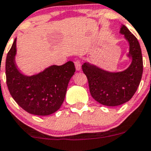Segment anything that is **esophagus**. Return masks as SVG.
<instances>
[{"mask_svg":"<svg viewBox=\"0 0 151 151\" xmlns=\"http://www.w3.org/2000/svg\"><path fill=\"white\" fill-rule=\"evenodd\" d=\"M75 66L76 68V70L81 71V64L80 60H76L75 61Z\"/></svg>","mask_w":151,"mask_h":151,"instance_id":"34e87169","label":"esophagus"}]
</instances>
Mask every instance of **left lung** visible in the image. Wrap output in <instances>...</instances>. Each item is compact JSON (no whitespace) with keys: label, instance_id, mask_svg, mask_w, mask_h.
Here are the masks:
<instances>
[{"label":"left lung","instance_id":"1","mask_svg":"<svg viewBox=\"0 0 151 151\" xmlns=\"http://www.w3.org/2000/svg\"><path fill=\"white\" fill-rule=\"evenodd\" d=\"M120 32L129 43L128 55L132 58V63L127 70L114 73L88 63L82 65L91 97L106 106H118L132 99L139 86L143 71L142 52L137 38L123 24Z\"/></svg>","mask_w":151,"mask_h":151}]
</instances>
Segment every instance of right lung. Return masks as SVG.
I'll return each instance as SVG.
<instances>
[{"label":"right lung","mask_w":151,"mask_h":151,"mask_svg":"<svg viewBox=\"0 0 151 151\" xmlns=\"http://www.w3.org/2000/svg\"><path fill=\"white\" fill-rule=\"evenodd\" d=\"M15 38L6 60V83L11 95L27 113L49 116L60 109L64 101L68 83L76 72L73 62L52 65L43 72L27 76L19 71L15 63Z\"/></svg>","instance_id":"add662e5"}]
</instances>
